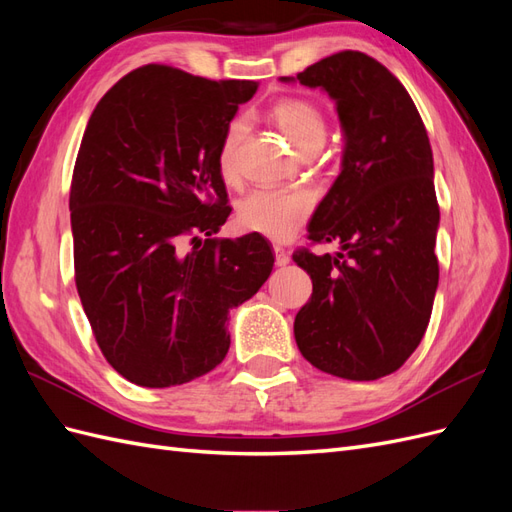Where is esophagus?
Segmentation results:
<instances>
[{
    "label": "esophagus",
    "instance_id": "34e87169",
    "mask_svg": "<svg viewBox=\"0 0 512 512\" xmlns=\"http://www.w3.org/2000/svg\"><path fill=\"white\" fill-rule=\"evenodd\" d=\"M273 252H275V265L277 267H286L290 262V254L284 250L282 245H273Z\"/></svg>",
    "mask_w": 512,
    "mask_h": 512
}]
</instances>
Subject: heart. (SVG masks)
<instances>
[{"instance_id":"b5f03b06","label":"heart","mask_w":512,"mask_h":512,"mask_svg":"<svg viewBox=\"0 0 512 512\" xmlns=\"http://www.w3.org/2000/svg\"><path fill=\"white\" fill-rule=\"evenodd\" d=\"M271 119L286 134L292 147L305 153L320 149L327 138V119L320 108L303 98H282L271 106ZM247 130L245 119L230 121L226 128L218 166L224 179L237 175V153ZM312 211V196L303 190L260 188L247 194L237 209V224L245 232H254L273 241H286L301 228Z\"/></svg>"}]
</instances>
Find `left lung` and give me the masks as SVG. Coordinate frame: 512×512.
Instances as JSON below:
<instances>
[{
	"label": "left lung",
	"instance_id": "obj_1",
	"mask_svg": "<svg viewBox=\"0 0 512 512\" xmlns=\"http://www.w3.org/2000/svg\"><path fill=\"white\" fill-rule=\"evenodd\" d=\"M297 81L335 100L344 153L307 226L312 243H337L339 252L292 254L314 286L294 318V339L320 371L378 380L421 344L438 288L429 136L406 87L365 53L324 57Z\"/></svg>",
	"mask_w": 512,
	"mask_h": 512
}]
</instances>
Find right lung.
Here are the masks:
<instances>
[{"label": "right lung", "instance_id": "1", "mask_svg": "<svg viewBox=\"0 0 512 512\" xmlns=\"http://www.w3.org/2000/svg\"><path fill=\"white\" fill-rule=\"evenodd\" d=\"M256 89L149 64L89 117L70 188L74 280L104 359L138 386L166 389L218 367L230 309L271 275L265 237L213 239L232 211L222 136Z\"/></svg>", "mask_w": 512, "mask_h": 512}]
</instances>
